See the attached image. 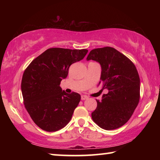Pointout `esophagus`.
<instances>
[{"mask_svg":"<svg viewBox=\"0 0 160 160\" xmlns=\"http://www.w3.org/2000/svg\"><path fill=\"white\" fill-rule=\"evenodd\" d=\"M87 99H88V96L84 95V94H82V95L81 96V99H82V100H85Z\"/></svg>","mask_w":160,"mask_h":160,"instance_id":"obj_1","label":"esophagus"}]
</instances>
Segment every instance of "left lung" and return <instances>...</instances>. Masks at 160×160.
Segmentation results:
<instances>
[{"label": "left lung", "mask_w": 160, "mask_h": 160, "mask_svg": "<svg viewBox=\"0 0 160 160\" xmlns=\"http://www.w3.org/2000/svg\"><path fill=\"white\" fill-rule=\"evenodd\" d=\"M87 60L99 62L102 72L99 82L104 94L92 118L100 128L113 130L123 126L133 113L140 100V78L133 63L114 48L105 47L92 50Z\"/></svg>", "instance_id": "obj_1"}]
</instances>
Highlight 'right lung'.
<instances>
[{"mask_svg": "<svg viewBox=\"0 0 160 160\" xmlns=\"http://www.w3.org/2000/svg\"><path fill=\"white\" fill-rule=\"evenodd\" d=\"M87 49L50 48L32 61L24 72L21 90L25 109L37 126L57 131L69 123L81 97L62 91L61 80L70 66L84 58Z\"/></svg>", "mask_w": 160, "mask_h": 160, "instance_id": "right-lung-1", "label": "right lung"}]
</instances>
